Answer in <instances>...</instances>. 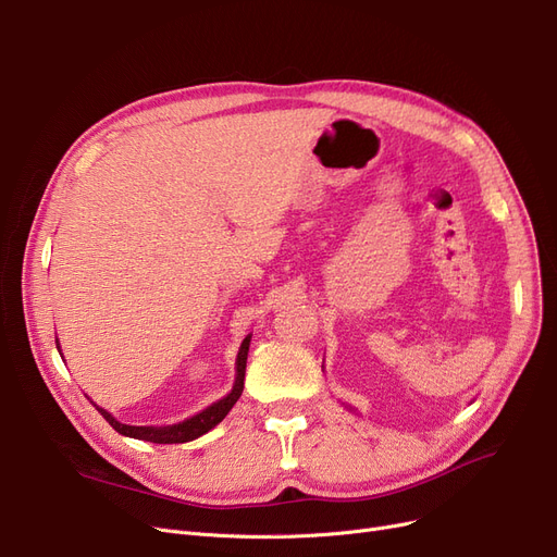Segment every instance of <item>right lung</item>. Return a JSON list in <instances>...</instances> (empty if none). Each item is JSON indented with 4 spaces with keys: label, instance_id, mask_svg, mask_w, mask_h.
<instances>
[{
    "label": "right lung",
    "instance_id": "add662e5",
    "mask_svg": "<svg viewBox=\"0 0 557 557\" xmlns=\"http://www.w3.org/2000/svg\"><path fill=\"white\" fill-rule=\"evenodd\" d=\"M249 342H251V335L245 337L240 351H237V360H235V383H233V389L224 396V399H220L218 404L208 406L206 410H201L199 414L185 419V421H178L174 423V426H161V429H153V426H128V423H122L117 421L111 412H106L103 408L92 406L101 412V417L111 423V426L120 433V435H126V437H136V440H145V442H153V444H183V442H190V440H197L201 437L203 433H208L210 429H215L218 423L228 414V410L235 406V401L240 399L243 394V387H245V369H247V354H249ZM57 349L61 354V347H59V337H57ZM63 358V354H61Z\"/></svg>",
    "mask_w": 557,
    "mask_h": 557
}]
</instances>
